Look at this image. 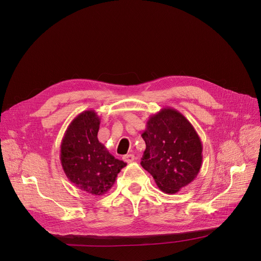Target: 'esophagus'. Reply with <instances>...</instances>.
I'll use <instances>...</instances> for the list:
<instances>
[{
	"label": "esophagus",
	"mask_w": 261,
	"mask_h": 261,
	"mask_svg": "<svg viewBox=\"0 0 261 261\" xmlns=\"http://www.w3.org/2000/svg\"><path fill=\"white\" fill-rule=\"evenodd\" d=\"M123 159H124V161H126L127 163H131V162H133V161L135 160V156H134L133 154H129V155H125Z\"/></svg>",
	"instance_id": "esophagus-1"
}]
</instances>
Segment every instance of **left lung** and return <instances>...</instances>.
<instances>
[{
    "label": "left lung",
    "mask_w": 261,
    "mask_h": 261,
    "mask_svg": "<svg viewBox=\"0 0 261 261\" xmlns=\"http://www.w3.org/2000/svg\"><path fill=\"white\" fill-rule=\"evenodd\" d=\"M141 136L146 147L140 164L153 175L162 192L174 194L197 176L202 164V143L179 111L162 108L148 118Z\"/></svg>",
    "instance_id": "obj_1"
}]
</instances>
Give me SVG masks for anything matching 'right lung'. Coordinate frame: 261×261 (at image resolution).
I'll return each instance as SVG.
<instances>
[{"label": "right lung", "mask_w": 261, "mask_h": 261, "mask_svg": "<svg viewBox=\"0 0 261 261\" xmlns=\"http://www.w3.org/2000/svg\"><path fill=\"white\" fill-rule=\"evenodd\" d=\"M100 118L86 110L68 126L61 142L60 160L68 179L83 191L103 195L113 187L118 173L127 165L116 159L98 140Z\"/></svg>", "instance_id": "right-lung-1"}]
</instances>
